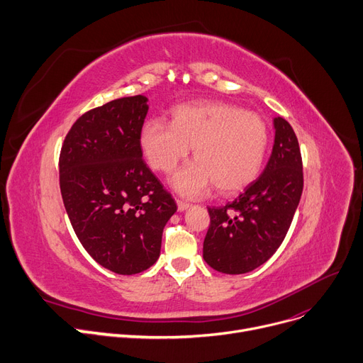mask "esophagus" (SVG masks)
I'll use <instances>...</instances> for the list:
<instances>
[{"label": "esophagus", "mask_w": 363, "mask_h": 363, "mask_svg": "<svg viewBox=\"0 0 363 363\" xmlns=\"http://www.w3.org/2000/svg\"><path fill=\"white\" fill-rule=\"evenodd\" d=\"M177 204H178V210H179V211H184V210H186V208L191 206L189 203L182 201V200H177Z\"/></svg>", "instance_id": "1"}]
</instances>
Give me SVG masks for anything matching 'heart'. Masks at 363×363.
Returning <instances> with one entry per match:
<instances>
[{
	"instance_id": "1",
	"label": "heart",
	"mask_w": 363,
	"mask_h": 363,
	"mask_svg": "<svg viewBox=\"0 0 363 363\" xmlns=\"http://www.w3.org/2000/svg\"><path fill=\"white\" fill-rule=\"evenodd\" d=\"M171 124L150 119L141 130V149L152 167L172 172L194 147L196 162L172 178L182 196L196 199L216 184L225 194L248 186L258 177L269 149V127L255 112L222 102L177 105Z\"/></svg>"
}]
</instances>
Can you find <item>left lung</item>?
I'll list each match as a JSON object with an SVG mask.
<instances>
[{"mask_svg":"<svg viewBox=\"0 0 363 363\" xmlns=\"http://www.w3.org/2000/svg\"><path fill=\"white\" fill-rule=\"evenodd\" d=\"M274 128L273 152L258 179L232 203L208 207L203 258L220 273L244 274L259 267L291 228L303 189L302 156L284 118H274Z\"/></svg>","mask_w":363,"mask_h":363,"instance_id":"obj_1","label":"left lung"}]
</instances>
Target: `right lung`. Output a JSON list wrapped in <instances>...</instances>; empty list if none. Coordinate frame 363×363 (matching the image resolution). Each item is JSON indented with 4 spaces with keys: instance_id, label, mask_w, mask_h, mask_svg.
<instances>
[{
    "instance_id": "1",
    "label": "right lung",
    "mask_w": 363,
    "mask_h": 363,
    "mask_svg": "<svg viewBox=\"0 0 363 363\" xmlns=\"http://www.w3.org/2000/svg\"><path fill=\"white\" fill-rule=\"evenodd\" d=\"M146 96L111 101L83 113L60 153V188L72 229L90 257L116 274L157 261L177 203L143 160Z\"/></svg>"
}]
</instances>
